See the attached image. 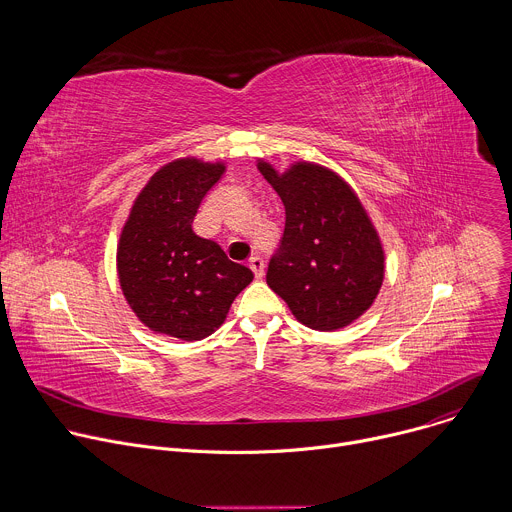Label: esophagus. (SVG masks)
<instances>
[{"label": "esophagus", "mask_w": 512, "mask_h": 512, "mask_svg": "<svg viewBox=\"0 0 512 512\" xmlns=\"http://www.w3.org/2000/svg\"><path fill=\"white\" fill-rule=\"evenodd\" d=\"M249 267L253 269V273H255V277H257V279H261V277H263V273H265V263H263V259H261V257H257V255H255V257H251V259H249Z\"/></svg>", "instance_id": "34e87169"}]
</instances>
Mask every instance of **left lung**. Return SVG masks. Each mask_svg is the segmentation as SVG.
<instances>
[{
    "label": "left lung",
    "mask_w": 512,
    "mask_h": 512,
    "mask_svg": "<svg viewBox=\"0 0 512 512\" xmlns=\"http://www.w3.org/2000/svg\"><path fill=\"white\" fill-rule=\"evenodd\" d=\"M285 206V229L267 285L304 326L330 332L367 312L383 283L385 255L367 210L332 170L298 162L277 174L257 164Z\"/></svg>",
    "instance_id": "left-lung-1"
}]
</instances>
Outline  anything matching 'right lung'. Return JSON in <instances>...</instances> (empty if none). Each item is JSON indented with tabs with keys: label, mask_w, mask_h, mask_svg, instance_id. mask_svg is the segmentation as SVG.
Here are the masks:
<instances>
[{
	"label": "right lung",
	"mask_w": 512,
	"mask_h": 512,
	"mask_svg": "<svg viewBox=\"0 0 512 512\" xmlns=\"http://www.w3.org/2000/svg\"><path fill=\"white\" fill-rule=\"evenodd\" d=\"M223 174V164L176 160L160 168L133 202L117 247V271L127 304L154 332L180 340L210 336L253 281L249 267L192 231L202 198Z\"/></svg>",
	"instance_id": "1"
}]
</instances>
